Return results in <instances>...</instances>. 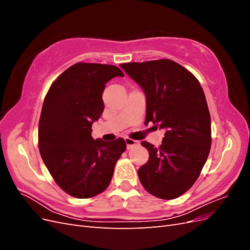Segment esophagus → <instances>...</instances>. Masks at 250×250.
I'll return each mask as SVG.
<instances>
[{"label": "esophagus", "instance_id": "1", "mask_svg": "<svg viewBox=\"0 0 250 250\" xmlns=\"http://www.w3.org/2000/svg\"><path fill=\"white\" fill-rule=\"evenodd\" d=\"M125 143H126V146H127V149H132L133 147L138 146L139 145V142L138 141H134V140H131L129 138H126L125 139Z\"/></svg>", "mask_w": 250, "mask_h": 250}]
</instances>
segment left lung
Wrapping results in <instances>:
<instances>
[{
	"instance_id": "left-lung-1",
	"label": "left lung",
	"mask_w": 250,
	"mask_h": 250,
	"mask_svg": "<svg viewBox=\"0 0 250 250\" xmlns=\"http://www.w3.org/2000/svg\"><path fill=\"white\" fill-rule=\"evenodd\" d=\"M120 65L145 93L147 124L165 129L158 148L142 142L149 160L138 171L141 184L155 197L177 198L197 180L210 150L203 89L191 72L170 59Z\"/></svg>"
}]
</instances>
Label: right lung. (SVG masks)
Wrapping results in <instances>:
<instances>
[{
    "label": "right lung",
    "instance_id": "add662e5",
    "mask_svg": "<svg viewBox=\"0 0 250 250\" xmlns=\"http://www.w3.org/2000/svg\"><path fill=\"white\" fill-rule=\"evenodd\" d=\"M118 76L124 74L115 65L78 62L52 83L44 98L40 152L55 183L73 197L102 193L126 149L123 139L106 143L92 138V125L104 109L105 83Z\"/></svg>",
    "mask_w": 250,
    "mask_h": 250
}]
</instances>
